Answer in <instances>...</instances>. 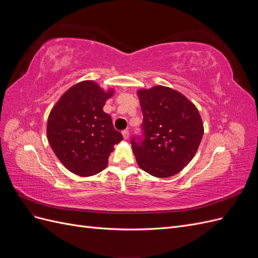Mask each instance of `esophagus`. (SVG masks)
I'll return each instance as SVG.
<instances>
[{
	"label": "esophagus",
	"instance_id": "obj_1",
	"mask_svg": "<svg viewBox=\"0 0 258 258\" xmlns=\"http://www.w3.org/2000/svg\"><path fill=\"white\" fill-rule=\"evenodd\" d=\"M122 137H123V140H128L129 139V131H127V130H123L122 132Z\"/></svg>",
	"mask_w": 258,
	"mask_h": 258
}]
</instances>
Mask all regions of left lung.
I'll return each instance as SVG.
<instances>
[{"mask_svg":"<svg viewBox=\"0 0 258 258\" xmlns=\"http://www.w3.org/2000/svg\"><path fill=\"white\" fill-rule=\"evenodd\" d=\"M143 113L141 141L132 139L139 167L156 177L173 176L196 155L205 128L201 116L183 93L166 86L137 91Z\"/></svg>","mask_w":258,"mask_h":258,"instance_id":"1","label":"left lung"}]
</instances>
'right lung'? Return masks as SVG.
<instances>
[{
    "label": "right lung",
    "mask_w": 258,
    "mask_h": 258,
    "mask_svg": "<svg viewBox=\"0 0 258 258\" xmlns=\"http://www.w3.org/2000/svg\"><path fill=\"white\" fill-rule=\"evenodd\" d=\"M115 89H103L93 81L70 87L51 108L47 139L60 162L72 173L91 176L106 168L114 145L122 136L113 127L103 106Z\"/></svg>",
    "instance_id": "add662e5"
}]
</instances>
